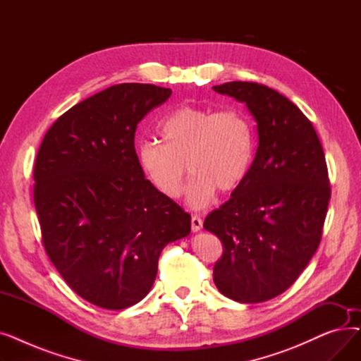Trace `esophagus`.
Listing matches in <instances>:
<instances>
[{
  "label": "esophagus",
  "mask_w": 361,
  "mask_h": 361,
  "mask_svg": "<svg viewBox=\"0 0 361 361\" xmlns=\"http://www.w3.org/2000/svg\"><path fill=\"white\" fill-rule=\"evenodd\" d=\"M202 226H203V221H202V218L200 216H192V230H193V233H196V231H200L202 230Z\"/></svg>",
  "instance_id": "1"
}]
</instances>
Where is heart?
Wrapping results in <instances>:
<instances>
[{"instance_id": "heart-1", "label": "heart", "mask_w": 361, "mask_h": 361, "mask_svg": "<svg viewBox=\"0 0 361 361\" xmlns=\"http://www.w3.org/2000/svg\"><path fill=\"white\" fill-rule=\"evenodd\" d=\"M158 130L164 143H140L137 159L150 184L165 197H180L188 169L195 174L187 190L193 209L209 204L216 190H237L247 177L255 128L243 111L181 105L161 120Z\"/></svg>"}]
</instances>
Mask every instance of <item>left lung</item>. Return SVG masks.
Returning <instances> with one entry per match:
<instances>
[{
	"label": "left lung",
	"mask_w": 361,
	"mask_h": 361,
	"mask_svg": "<svg viewBox=\"0 0 361 361\" xmlns=\"http://www.w3.org/2000/svg\"><path fill=\"white\" fill-rule=\"evenodd\" d=\"M214 90L245 102L259 133L247 177L203 222L224 247L214 281L231 300L267 301L293 286L319 247L331 199L325 154L310 120L279 92L255 82Z\"/></svg>",
	"instance_id": "left-lung-1"
}]
</instances>
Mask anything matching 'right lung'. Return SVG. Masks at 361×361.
Wrapping results in <instances>:
<instances>
[{
  "instance_id": "1",
  "label": "right lung",
  "mask_w": 361,
  "mask_h": 361,
  "mask_svg": "<svg viewBox=\"0 0 361 361\" xmlns=\"http://www.w3.org/2000/svg\"><path fill=\"white\" fill-rule=\"evenodd\" d=\"M171 93L111 86L64 112L37 150L33 202L45 252L68 287L102 309L145 298L162 249L190 233V215L145 178L135 149L139 121Z\"/></svg>"
}]
</instances>
